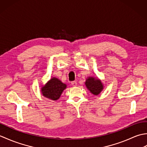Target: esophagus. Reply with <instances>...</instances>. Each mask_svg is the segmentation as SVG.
<instances>
[{
    "label": "esophagus",
    "instance_id": "1",
    "mask_svg": "<svg viewBox=\"0 0 147 147\" xmlns=\"http://www.w3.org/2000/svg\"><path fill=\"white\" fill-rule=\"evenodd\" d=\"M71 85L73 86H77V82L74 81V82H71Z\"/></svg>",
    "mask_w": 147,
    "mask_h": 147
}]
</instances>
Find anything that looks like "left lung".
Instances as JSON below:
<instances>
[{
  "label": "left lung",
  "mask_w": 147,
  "mask_h": 147,
  "mask_svg": "<svg viewBox=\"0 0 147 147\" xmlns=\"http://www.w3.org/2000/svg\"><path fill=\"white\" fill-rule=\"evenodd\" d=\"M85 85L90 93L96 96L99 95L104 88V84L97 77L88 76L86 79Z\"/></svg>",
  "instance_id": "obj_1"
}]
</instances>
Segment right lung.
<instances>
[{"label":"right lung","instance_id":"add662e5","mask_svg":"<svg viewBox=\"0 0 147 147\" xmlns=\"http://www.w3.org/2000/svg\"><path fill=\"white\" fill-rule=\"evenodd\" d=\"M67 88V85L62 83L60 80L52 77L47 83L41 87V93L44 97L51 100H57Z\"/></svg>","mask_w":147,"mask_h":147}]
</instances>
